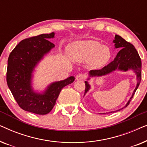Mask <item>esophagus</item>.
I'll use <instances>...</instances> for the list:
<instances>
[{
    "mask_svg": "<svg viewBox=\"0 0 147 147\" xmlns=\"http://www.w3.org/2000/svg\"><path fill=\"white\" fill-rule=\"evenodd\" d=\"M85 78H86L85 75H84V74H78L77 76H76V80H83L85 79Z\"/></svg>",
    "mask_w": 147,
    "mask_h": 147,
    "instance_id": "1",
    "label": "esophagus"
}]
</instances>
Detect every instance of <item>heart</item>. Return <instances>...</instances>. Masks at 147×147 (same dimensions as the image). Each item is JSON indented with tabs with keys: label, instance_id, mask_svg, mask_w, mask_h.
<instances>
[{
	"label": "heart",
	"instance_id": "heart-1",
	"mask_svg": "<svg viewBox=\"0 0 147 147\" xmlns=\"http://www.w3.org/2000/svg\"><path fill=\"white\" fill-rule=\"evenodd\" d=\"M69 56L78 62L89 61L94 68H100L108 63L111 57L107 46L96 41H84L73 43L68 49Z\"/></svg>",
	"mask_w": 147,
	"mask_h": 147
}]
</instances>
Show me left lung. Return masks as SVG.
Returning <instances> with one entry per match:
<instances>
[{
	"instance_id": "1",
	"label": "left lung",
	"mask_w": 147,
	"mask_h": 147,
	"mask_svg": "<svg viewBox=\"0 0 147 147\" xmlns=\"http://www.w3.org/2000/svg\"><path fill=\"white\" fill-rule=\"evenodd\" d=\"M113 43H114V46H115L116 49L121 48L119 52L117 53L116 57L114 58L113 61L110 62L108 65L104 67L102 69L90 71L89 78H88V80H89L91 77H100V76H106L107 74L112 73V71H115V70L127 71L128 70L131 69L134 72V74L136 76V86L133 91L131 97H130L129 100H128L127 103H126V105L123 108H122L121 109L116 110V111L103 113V114L119 111V110L123 109L124 108H126V106H128L130 100H131L134 94H135L136 90H137L138 86H139L140 81H141V60H140V56L138 55L136 49L134 48V45H132L131 43H128L126 40H124L123 38L118 35H115ZM85 84L86 89L84 96L86 95V93L90 89V86L88 82L86 81Z\"/></svg>"
}]
</instances>
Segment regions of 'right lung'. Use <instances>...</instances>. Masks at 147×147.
Here are the masks:
<instances>
[{
	"mask_svg": "<svg viewBox=\"0 0 147 147\" xmlns=\"http://www.w3.org/2000/svg\"><path fill=\"white\" fill-rule=\"evenodd\" d=\"M54 36L53 32L22 40L8 59L7 82L14 98L23 110L39 115L51 112L62 88L75 80L74 76H70L64 80L53 82L42 93L35 92L32 87L35 68L55 47L48 40Z\"/></svg>",
	"mask_w": 147,
	"mask_h": 147,
	"instance_id": "obj_1",
	"label": "right lung"
}]
</instances>
